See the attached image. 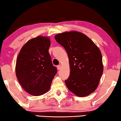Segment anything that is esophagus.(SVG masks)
<instances>
[{
    "instance_id": "esophagus-1",
    "label": "esophagus",
    "mask_w": 121,
    "mask_h": 121,
    "mask_svg": "<svg viewBox=\"0 0 121 121\" xmlns=\"http://www.w3.org/2000/svg\"><path fill=\"white\" fill-rule=\"evenodd\" d=\"M57 69L58 70H59L61 68V66L60 65H58V66H57Z\"/></svg>"
}]
</instances>
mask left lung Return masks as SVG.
<instances>
[{"label": "left lung", "instance_id": "obj_1", "mask_svg": "<svg viewBox=\"0 0 121 121\" xmlns=\"http://www.w3.org/2000/svg\"><path fill=\"white\" fill-rule=\"evenodd\" d=\"M55 39L64 47L69 59L70 75L65 82L68 90L79 97L93 93L103 72L100 49L89 37L80 32L60 33L55 36Z\"/></svg>", "mask_w": 121, "mask_h": 121}]
</instances>
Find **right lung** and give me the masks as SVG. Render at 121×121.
I'll list each match as a JSON object with an SVG mask.
<instances>
[{
  "mask_svg": "<svg viewBox=\"0 0 121 121\" xmlns=\"http://www.w3.org/2000/svg\"><path fill=\"white\" fill-rule=\"evenodd\" d=\"M49 37L39 36L29 40L18 55L16 74L22 87L30 95L39 96L49 91L57 73L48 52Z\"/></svg>",
  "mask_w": 121,
  "mask_h": 121,
  "instance_id": "1",
  "label": "right lung"
}]
</instances>
